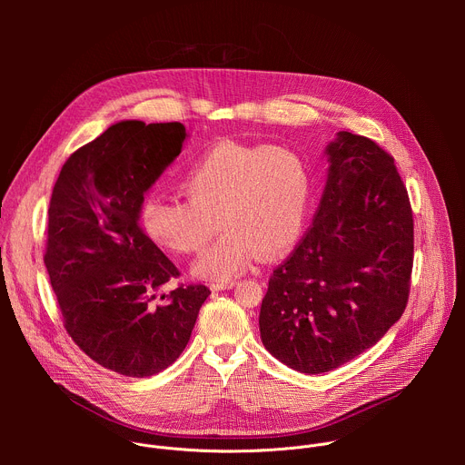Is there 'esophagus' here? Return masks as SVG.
<instances>
[{
  "instance_id": "obj_1",
  "label": "esophagus",
  "mask_w": 465,
  "mask_h": 465,
  "mask_svg": "<svg viewBox=\"0 0 465 465\" xmlns=\"http://www.w3.org/2000/svg\"><path fill=\"white\" fill-rule=\"evenodd\" d=\"M232 287H235V282H221V283H213L212 285V289L213 291H226V289H232Z\"/></svg>"
}]
</instances>
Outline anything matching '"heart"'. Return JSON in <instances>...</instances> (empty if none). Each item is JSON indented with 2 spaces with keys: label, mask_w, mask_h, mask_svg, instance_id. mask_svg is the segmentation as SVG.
Listing matches in <instances>:
<instances>
[{
  "label": "heart",
  "mask_w": 465,
  "mask_h": 465,
  "mask_svg": "<svg viewBox=\"0 0 465 465\" xmlns=\"http://www.w3.org/2000/svg\"><path fill=\"white\" fill-rule=\"evenodd\" d=\"M187 201L153 196L142 223L158 244L180 252L204 250L221 219L226 233L201 257L193 274L226 282L259 261L287 252L302 235L312 178L292 149L219 145L194 162L182 182Z\"/></svg>",
  "instance_id": "heart-1"
}]
</instances>
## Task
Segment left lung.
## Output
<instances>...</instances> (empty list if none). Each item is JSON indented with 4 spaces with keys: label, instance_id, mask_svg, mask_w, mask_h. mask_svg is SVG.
<instances>
[{
    "label": "left lung",
    "instance_id": "left-lung-1",
    "mask_svg": "<svg viewBox=\"0 0 465 465\" xmlns=\"http://www.w3.org/2000/svg\"><path fill=\"white\" fill-rule=\"evenodd\" d=\"M312 224L269 280L262 346L302 373L335 370L401 318L414 262V219L393 158L339 132Z\"/></svg>",
    "mask_w": 465,
    "mask_h": 465
}]
</instances>
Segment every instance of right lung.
I'll return each mask as SVG.
<instances>
[{
  "mask_svg": "<svg viewBox=\"0 0 465 465\" xmlns=\"http://www.w3.org/2000/svg\"><path fill=\"white\" fill-rule=\"evenodd\" d=\"M187 138L182 123L119 121L75 151L49 203L44 262L74 342L97 364L151 377L185 350L212 291L160 289L180 272L140 226L143 194Z\"/></svg>",
  "mask_w": 465,
  "mask_h": 465,
  "instance_id": "obj_1",
  "label": "right lung"
}]
</instances>
